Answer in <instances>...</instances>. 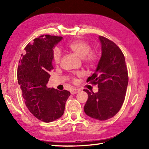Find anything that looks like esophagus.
<instances>
[{
	"label": "esophagus",
	"mask_w": 149,
	"mask_h": 149,
	"mask_svg": "<svg viewBox=\"0 0 149 149\" xmlns=\"http://www.w3.org/2000/svg\"><path fill=\"white\" fill-rule=\"evenodd\" d=\"M79 91H80V90L78 89H73L70 91V93H71L72 95H74V94H76V93H79Z\"/></svg>",
	"instance_id": "obj_1"
}]
</instances>
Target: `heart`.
I'll use <instances>...</instances> for the list:
<instances>
[{
  "mask_svg": "<svg viewBox=\"0 0 149 149\" xmlns=\"http://www.w3.org/2000/svg\"><path fill=\"white\" fill-rule=\"evenodd\" d=\"M68 49L78 57L84 59L87 64L89 65H95L99 62V54L95 51L91 50V45L89 42L83 39L74 40L68 45ZM61 52L57 49L52 51V59L55 64H59L61 60ZM73 81L75 83L77 80L73 79Z\"/></svg>",
  "mask_w": 149,
  "mask_h": 149,
  "instance_id": "obj_1",
  "label": "heart"
}]
</instances>
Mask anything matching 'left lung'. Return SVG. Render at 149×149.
<instances>
[{"label": "left lung", "instance_id": "left-lung-1", "mask_svg": "<svg viewBox=\"0 0 149 149\" xmlns=\"http://www.w3.org/2000/svg\"><path fill=\"white\" fill-rule=\"evenodd\" d=\"M102 55L95 72L87 82L98 85L99 91L84 89L88 99L84 107L87 116L98 120H106L117 114L125 100L128 84L125 57L116 44L99 36Z\"/></svg>", "mask_w": 149, "mask_h": 149}]
</instances>
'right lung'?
Returning a JSON list of instances; mask_svg holds the SVG:
<instances>
[{
  "instance_id": "add662e5",
  "label": "right lung",
  "mask_w": 149,
  "mask_h": 149,
  "mask_svg": "<svg viewBox=\"0 0 149 149\" xmlns=\"http://www.w3.org/2000/svg\"><path fill=\"white\" fill-rule=\"evenodd\" d=\"M62 39L50 35L35 38L25 48L17 67V81L27 108L35 118L46 123L62 116L70 95L68 91L47 87L49 72L54 68L52 49Z\"/></svg>"
}]
</instances>
